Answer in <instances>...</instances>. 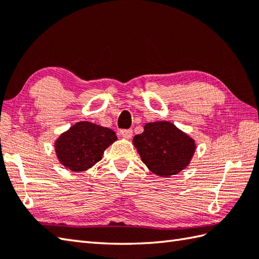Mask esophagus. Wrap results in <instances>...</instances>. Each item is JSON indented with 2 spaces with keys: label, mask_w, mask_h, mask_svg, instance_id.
I'll return each mask as SVG.
<instances>
[{
  "label": "esophagus",
  "mask_w": 259,
  "mask_h": 259,
  "mask_svg": "<svg viewBox=\"0 0 259 259\" xmlns=\"http://www.w3.org/2000/svg\"><path fill=\"white\" fill-rule=\"evenodd\" d=\"M120 135H121V137H123V138H125V139H130L131 137H133V130L131 129L120 130Z\"/></svg>",
  "instance_id": "1"
}]
</instances>
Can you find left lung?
Returning a JSON list of instances; mask_svg holds the SVG:
<instances>
[{"mask_svg":"<svg viewBox=\"0 0 259 259\" xmlns=\"http://www.w3.org/2000/svg\"><path fill=\"white\" fill-rule=\"evenodd\" d=\"M133 144L148 169L160 177H170L186 169L196 151V142L169 121L148 122Z\"/></svg>","mask_w":259,"mask_h":259,"instance_id":"obj_1","label":"left lung"}]
</instances>
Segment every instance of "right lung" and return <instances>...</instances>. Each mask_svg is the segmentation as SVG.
<instances>
[{"instance_id": "add662e5", "label": "right lung", "mask_w": 259, "mask_h": 259, "mask_svg": "<svg viewBox=\"0 0 259 259\" xmlns=\"http://www.w3.org/2000/svg\"><path fill=\"white\" fill-rule=\"evenodd\" d=\"M113 130L89 121H80L54 142L60 163L71 171H85L100 161L104 150L117 140Z\"/></svg>"}]
</instances>
